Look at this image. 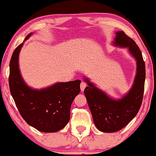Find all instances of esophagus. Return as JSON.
Segmentation results:
<instances>
[{
  "label": "esophagus",
  "mask_w": 156,
  "mask_h": 156,
  "mask_svg": "<svg viewBox=\"0 0 156 156\" xmlns=\"http://www.w3.org/2000/svg\"><path fill=\"white\" fill-rule=\"evenodd\" d=\"M86 86H87V84H86V82H84V81H82L81 83H80V89H81L82 91H83V90H84L85 88L86 87Z\"/></svg>",
  "instance_id": "obj_1"
}]
</instances>
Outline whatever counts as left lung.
Here are the masks:
<instances>
[{
	"label": "left lung",
	"instance_id": "obj_1",
	"mask_svg": "<svg viewBox=\"0 0 156 156\" xmlns=\"http://www.w3.org/2000/svg\"><path fill=\"white\" fill-rule=\"evenodd\" d=\"M114 44L127 47L137 62V72L129 92L119 99H113L88 78L84 94L98 129L104 133H114L127 126L137 115L143 101L145 80V66L139 47L122 31L116 32Z\"/></svg>",
	"mask_w": 156,
	"mask_h": 156
}]
</instances>
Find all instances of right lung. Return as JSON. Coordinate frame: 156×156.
Masks as SVG:
<instances>
[{
    "label": "right lung",
    "mask_w": 156,
    "mask_h": 156,
    "mask_svg": "<svg viewBox=\"0 0 156 156\" xmlns=\"http://www.w3.org/2000/svg\"><path fill=\"white\" fill-rule=\"evenodd\" d=\"M28 34L25 40L31 36ZM23 42L19 44L10 61L9 88L21 117L28 125L43 133H55L66 127L70 117V106L80 91V80L57 83L42 89L27 86L21 76L19 55Z\"/></svg>",
    "instance_id": "add662e5"
}]
</instances>
